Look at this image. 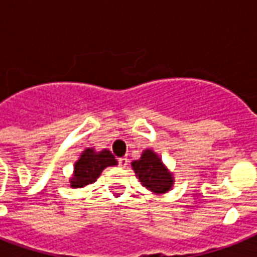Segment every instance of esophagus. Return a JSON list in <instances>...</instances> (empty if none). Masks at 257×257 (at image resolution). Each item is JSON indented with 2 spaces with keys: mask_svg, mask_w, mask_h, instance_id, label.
<instances>
[{
  "mask_svg": "<svg viewBox=\"0 0 257 257\" xmlns=\"http://www.w3.org/2000/svg\"><path fill=\"white\" fill-rule=\"evenodd\" d=\"M118 164H120L121 168H125L128 165V159L126 157H121V159H118Z\"/></svg>",
  "mask_w": 257,
  "mask_h": 257,
  "instance_id": "esophagus-1",
  "label": "esophagus"
}]
</instances>
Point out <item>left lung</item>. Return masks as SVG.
<instances>
[{"instance_id": "8db88e82", "label": "left lung", "mask_w": 257, "mask_h": 257, "mask_svg": "<svg viewBox=\"0 0 257 257\" xmlns=\"http://www.w3.org/2000/svg\"><path fill=\"white\" fill-rule=\"evenodd\" d=\"M131 164L139 181L155 195H164L173 188V173L153 149H144L140 159Z\"/></svg>"}]
</instances>
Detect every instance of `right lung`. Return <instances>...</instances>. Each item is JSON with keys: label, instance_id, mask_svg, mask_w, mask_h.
I'll return each instance as SVG.
<instances>
[{"label": "right lung", "instance_id": "right-lung-1", "mask_svg": "<svg viewBox=\"0 0 257 257\" xmlns=\"http://www.w3.org/2000/svg\"><path fill=\"white\" fill-rule=\"evenodd\" d=\"M117 165L116 157L108 149L97 152L94 148H86L73 165V175L69 179L72 188H84L88 184H93L101 172L106 167Z\"/></svg>", "mask_w": 257, "mask_h": 257}]
</instances>
